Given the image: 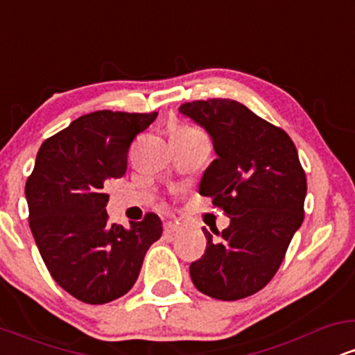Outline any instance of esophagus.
<instances>
[{"instance_id":"obj_1","label":"esophagus","mask_w":355,"mask_h":355,"mask_svg":"<svg viewBox=\"0 0 355 355\" xmlns=\"http://www.w3.org/2000/svg\"><path fill=\"white\" fill-rule=\"evenodd\" d=\"M180 229H182V227H180V223H178V222H166L164 225V230H165L166 235L175 234V232H178Z\"/></svg>"}]
</instances>
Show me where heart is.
<instances>
[{
    "label": "heart",
    "mask_w": 355,
    "mask_h": 355,
    "mask_svg": "<svg viewBox=\"0 0 355 355\" xmlns=\"http://www.w3.org/2000/svg\"><path fill=\"white\" fill-rule=\"evenodd\" d=\"M180 130H193V128H191V126H182Z\"/></svg>",
    "instance_id": "1"
}]
</instances>
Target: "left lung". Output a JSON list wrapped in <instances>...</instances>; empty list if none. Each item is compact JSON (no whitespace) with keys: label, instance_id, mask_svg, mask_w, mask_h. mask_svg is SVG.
<instances>
[{"label":"left lung","instance_id":"obj_1","mask_svg":"<svg viewBox=\"0 0 355 355\" xmlns=\"http://www.w3.org/2000/svg\"><path fill=\"white\" fill-rule=\"evenodd\" d=\"M209 132L217 158L200 182V195L230 217L225 230L203 229L207 247L190 263L202 294L239 300L262 291L277 274L304 222L307 178L291 137L229 98L180 107Z\"/></svg>","mask_w":355,"mask_h":355}]
</instances>
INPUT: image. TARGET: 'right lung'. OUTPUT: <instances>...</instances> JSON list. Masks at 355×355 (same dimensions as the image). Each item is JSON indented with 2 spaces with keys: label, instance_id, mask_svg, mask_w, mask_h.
<instances>
[{
  "label": "right lung",
  "instance_id": "add662e5",
  "mask_svg": "<svg viewBox=\"0 0 355 355\" xmlns=\"http://www.w3.org/2000/svg\"><path fill=\"white\" fill-rule=\"evenodd\" d=\"M157 118L152 113L93 112L43 141L26 180L30 229L55 282L85 304L125 295L145 254L162 235L157 214L132 229L110 225L105 187L123 177L132 141Z\"/></svg>",
  "mask_w": 355,
  "mask_h": 355
}]
</instances>
